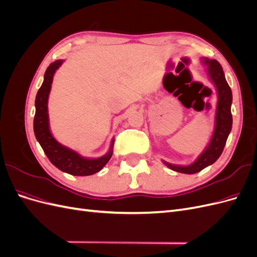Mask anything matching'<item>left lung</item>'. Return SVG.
Returning <instances> with one entry per match:
<instances>
[{"mask_svg":"<svg viewBox=\"0 0 257 257\" xmlns=\"http://www.w3.org/2000/svg\"><path fill=\"white\" fill-rule=\"evenodd\" d=\"M203 61L204 63L207 64L209 76L211 77L213 83L215 84L217 95H219V100H217L216 106L215 127L211 141H210V144L206 148V150L199 155V158L192 165L178 166L164 162V164L168 168L182 174H196L207 166L213 164L220 158V155L224 150L225 144H226L232 125V116L230 111L232 94L229 85L226 79H225L223 68L216 60H209L205 58Z\"/></svg>","mask_w":257,"mask_h":257,"instance_id":"1","label":"left lung"}]
</instances>
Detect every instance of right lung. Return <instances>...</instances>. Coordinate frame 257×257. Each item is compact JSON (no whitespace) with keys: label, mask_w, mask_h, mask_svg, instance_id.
<instances>
[{"label":"right lung","mask_w":257,"mask_h":257,"mask_svg":"<svg viewBox=\"0 0 257 257\" xmlns=\"http://www.w3.org/2000/svg\"><path fill=\"white\" fill-rule=\"evenodd\" d=\"M62 61H54L46 69L44 76V82L38 90L35 98V115H34V134L40 143L45 154L52 164L64 173L73 176H90L99 172L110 160L112 155L113 142L111 143L110 149L104 157L98 159H85L80 155L62 146L54 139L49 130L48 119V96L51 89L53 75Z\"/></svg>","instance_id":"add662e5"}]
</instances>
